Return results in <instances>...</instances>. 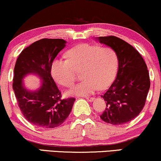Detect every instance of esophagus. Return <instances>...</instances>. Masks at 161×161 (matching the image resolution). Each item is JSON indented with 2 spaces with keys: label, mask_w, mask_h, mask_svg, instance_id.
<instances>
[{
  "label": "esophagus",
  "mask_w": 161,
  "mask_h": 161,
  "mask_svg": "<svg viewBox=\"0 0 161 161\" xmlns=\"http://www.w3.org/2000/svg\"><path fill=\"white\" fill-rule=\"evenodd\" d=\"M86 99L89 102H93V99H94V98H93V97H87Z\"/></svg>",
  "instance_id": "34e87169"
}]
</instances>
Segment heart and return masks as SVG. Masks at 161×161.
<instances>
[{
    "mask_svg": "<svg viewBox=\"0 0 161 161\" xmlns=\"http://www.w3.org/2000/svg\"><path fill=\"white\" fill-rule=\"evenodd\" d=\"M67 55L68 60L57 58L53 62L50 73L58 84L70 87L76 72L82 71L84 80L67 91L68 95L88 96L112 84L117 72L118 56L111 47L84 44L70 49Z\"/></svg>",
    "mask_w": 161,
    "mask_h": 161,
    "instance_id": "obj_1",
    "label": "heart"
}]
</instances>
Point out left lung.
<instances>
[{
  "mask_svg": "<svg viewBox=\"0 0 161 161\" xmlns=\"http://www.w3.org/2000/svg\"><path fill=\"white\" fill-rule=\"evenodd\" d=\"M96 39L114 50L118 56L114 82L101 96L106 102V108L100 118L112 125L129 123L145 105L150 87L147 66L139 52L119 38L110 36Z\"/></svg>",
  "mask_w": 161,
  "mask_h": 161,
  "instance_id": "8db88e82",
  "label": "left lung"
}]
</instances>
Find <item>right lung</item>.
<instances>
[{"mask_svg":"<svg viewBox=\"0 0 161 161\" xmlns=\"http://www.w3.org/2000/svg\"><path fill=\"white\" fill-rule=\"evenodd\" d=\"M59 38H43L23 50L14 68L13 88L18 106L30 123L44 129L58 127L70 114L76 99H61V92L52 78L50 68L57 55L65 47ZM35 74L42 80L37 90L30 91L23 79Z\"/></svg>","mask_w":161,"mask_h":161,"instance_id":"add662e5","label":"right lung"}]
</instances>
